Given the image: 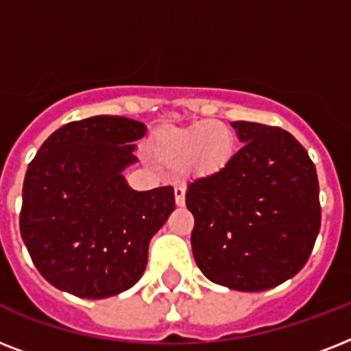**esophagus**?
<instances>
[{"mask_svg":"<svg viewBox=\"0 0 351 351\" xmlns=\"http://www.w3.org/2000/svg\"><path fill=\"white\" fill-rule=\"evenodd\" d=\"M175 202L176 206H184L186 204V187L182 184H176L175 186Z\"/></svg>","mask_w":351,"mask_h":351,"instance_id":"esophagus-1","label":"esophagus"}]
</instances>
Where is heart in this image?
I'll return each mask as SVG.
<instances>
[{"label": "heart", "instance_id": "heart-1", "mask_svg": "<svg viewBox=\"0 0 351 351\" xmlns=\"http://www.w3.org/2000/svg\"><path fill=\"white\" fill-rule=\"evenodd\" d=\"M234 138L230 127L202 120L189 127H167L156 140V154L169 164H184L197 175L224 169L233 156Z\"/></svg>", "mask_w": 351, "mask_h": 351}]
</instances>
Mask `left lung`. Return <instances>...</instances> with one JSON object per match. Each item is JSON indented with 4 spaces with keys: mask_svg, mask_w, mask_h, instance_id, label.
Wrapping results in <instances>:
<instances>
[{
    "mask_svg": "<svg viewBox=\"0 0 351 351\" xmlns=\"http://www.w3.org/2000/svg\"><path fill=\"white\" fill-rule=\"evenodd\" d=\"M244 143L224 169L189 182L193 256L215 284L264 291L304 267L321 230L319 180L288 131L231 121Z\"/></svg>",
    "mask_w": 351,
    "mask_h": 351,
    "instance_id": "1",
    "label": "left lung"
}]
</instances>
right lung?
<instances>
[{
	"mask_svg": "<svg viewBox=\"0 0 351 351\" xmlns=\"http://www.w3.org/2000/svg\"><path fill=\"white\" fill-rule=\"evenodd\" d=\"M145 132L125 117L71 121L29 164L19 231L54 288L107 299L143 275L149 242L175 211L173 187L134 191L123 176Z\"/></svg>",
	"mask_w": 351,
	"mask_h": 351,
	"instance_id": "obj_1",
	"label": "right lung"
}]
</instances>
